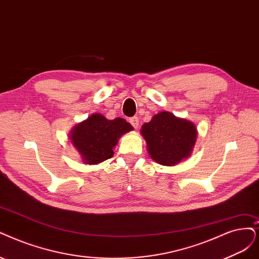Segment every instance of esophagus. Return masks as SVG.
Here are the masks:
<instances>
[{
	"label": "esophagus",
	"instance_id": "obj_1",
	"mask_svg": "<svg viewBox=\"0 0 259 259\" xmlns=\"http://www.w3.org/2000/svg\"><path fill=\"white\" fill-rule=\"evenodd\" d=\"M129 121H130V123L132 124V126H133V128L138 129V127H139V118H138L137 116L131 117V118L129 119Z\"/></svg>",
	"mask_w": 259,
	"mask_h": 259
}]
</instances>
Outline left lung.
Wrapping results in <instances>:
<instances>
[{"mask_svg":"<svg viewBox=\"0 0 259 259\" xmlns=\"http://www.w3.org/2000/svg\"><path fill=\"white\" fill-rule=\"evenodd\" d=\"M148 154L161 165L171 166L188 158L197 138L195 124L176 117L169 112H160L142 126Z\"/></svg>","mask_w":259,"mask_h":259,"instance_id":"8db88e82","label":"left lung"}]
</instances>
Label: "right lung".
Segmentation results:
<instances>
[{
  "label": "right lung",
  "mask_w": 259,
  "mask_h": 259,
  "mask_svg": "<svg viewBox=\"0 0 259 259\" xmlns=\"http://www.w3.org/2000/svg\"><path fill=\"white\" fill-rule=\"evenodd\" d=\"M133 127L123 118L107 119L101 114H93L70 131L72 145L86 164H98L113 157V148L118 139Z\"/></svg>",
  "instance_id": "right-lung-1"
}]
</instances>
